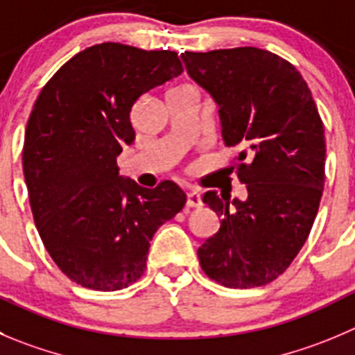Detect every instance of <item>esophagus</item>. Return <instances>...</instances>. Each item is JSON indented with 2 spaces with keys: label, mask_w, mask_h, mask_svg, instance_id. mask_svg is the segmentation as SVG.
<instances>
[{
  "label": "esophagus",
  "mask_w": 355,
  "mask_h": 355,
  "mask_svg": "<svg viewBox=\"0 0 355 355\" xmlns=\"http://www.w3.org/2000/svg\"><path fill=\"white\" fill-rule=\"evenodd\" d=\"M202 205V198L197 191H190L187 195V207H200Z\"/></svg>",
  "instance_id": "1"
}]
</instances>
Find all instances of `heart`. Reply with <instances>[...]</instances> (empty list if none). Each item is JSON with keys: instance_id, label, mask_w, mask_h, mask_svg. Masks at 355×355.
<instances>
[{"instance_id": "heart-1", "label": "heart", "mask_w": 355, "mask_h": 355, "mask_svg": "<svg viewBox=\"0 0 355 355\" xmlns=\"http://www.w3.org/2000/svg\"><path fill=\"white\" fill-rule=\"evenodd\" d=\"M184 87H188V85H184Z\"/></svg>"}]
</instances>
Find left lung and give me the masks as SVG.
<instances>
[{
    "label": "left lung",
    "mask_w": 355,
    "mask_h": 355,
    "mask_svg": "<svg viewBox=\"0 0 355 355\" xmlns=\"http://www.w3.org/2000/svg\"><path fill=\"white\" fill-rule=\"evenodd\" d=\"M187 73L218 106L226 146H239L244 200L211 190L202 202L221 226L198 248L225 288L275 281L305 244L324 188V125L309 85L282 57L254 46L181 53Z\"/></svg>",
    "instance_id": "8db88e82"
}]
</instances>
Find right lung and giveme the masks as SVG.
Instances as JSON below:
<instances>
[{"instance_id": "obj_1", "label": "right lung", "mask_w": 355, "mask_h": 355, "mask_svg": "<svg viewBox=\"0 0 355 355\" xmlns=\"http://www.w3.org/2000/svg\"><path fill=\"white\" fill-rule=\"evenodd\" d=\"M181 73L171 50L101 43L67 60L35 103L22 150L31 211L55 265L83 288L136 282L155 232L187 202L172 181L143 188L116 165L136 139V101Z\"/></svg>"}]
</instances>
